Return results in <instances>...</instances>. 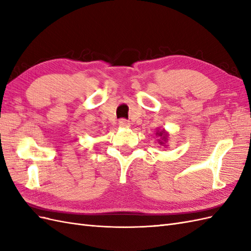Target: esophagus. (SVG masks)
<instances>
[{
  "label": "esophagus",
  "instance_id": "esophagus-1",
  "mask_svg": "<svg viewBox=\"0 0 251 251\" xmlns=\"http://www.w3.org/2000/svg\"><path fill=\"white\" fill-rule=\"evenodd\" d=\"M118 125H119L120 127H128V126H130V123H128L126 119H124V118L118 121Z\"/></svg>",
  "mask_w": 251,
  "mask_h": 251
}]
</instances>
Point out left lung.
<instances>
[{
	"mask_svg": "<svg viewBox=\"0 0 251 251\" xmlns=\"http://www.w3.org/2000/svg\"><path fill=\"white\" fill-rule=\"evenodd\" d=\"M158 135H159V136H162V140H164V141L166 140V134H165L164 130H163V131H161V132H159V133H158ZM160 143L162 144L163 142H162V141H160Z\"/></svg>",
	"mask_w": 251,
	"mask_h": 251,
	"instance_id": "1",
	"label": "left lung"
}]
</instances>
